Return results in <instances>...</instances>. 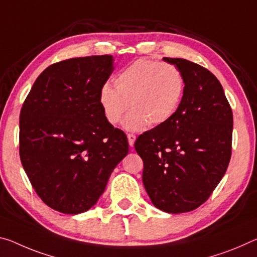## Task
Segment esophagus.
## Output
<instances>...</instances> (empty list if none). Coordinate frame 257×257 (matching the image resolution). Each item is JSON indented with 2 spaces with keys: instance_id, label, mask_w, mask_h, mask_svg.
I'll return each mask as SVG.
<instances>
[{
  "instance_id": "obj_1",
  "label": "esophagus",
  "mask_w": 257,
  "mask_h": 257,
  "mask_svg": "<svg viewBox=\"0 0 257 257\" xmlns=\"http://www.w3.org/2000/svg\"><path fill=\"white\" fill-rule=\"evenodd\" d=\"M128 137V143L130 146H134V144H135V141H136V136L133 135V134H128L127 135Z\"/></svg>"
}]
</instances>
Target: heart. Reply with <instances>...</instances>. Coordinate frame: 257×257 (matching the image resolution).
<instances>
[{
    "label": "heart",
    "mask_w": 257,
    "mask_h": 257,
    "mask_svg": "<svg viewBox=\"0 0 257 257\" xmlns=\"http://www.w3.org/2000/svg\"><path fill=\"white\" fill-rule=\"evenodd\" d=\"M114 89L101 87L98 101L111 124H117L130 108L124 128L130 132L160 125L172 119L184 93V79L173 64L138 59L114 77Z\"/></svg>",
    "instance_id": "1"
}]
</instances>
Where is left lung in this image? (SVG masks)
Segmentation results:
<instances>
[{
    "label": "left lung",
    "instance_id": "1",
    "mask_svg": "<svg viewBox=\"0 0 257 257\" xmlns=\"http://www.w3.org/2000/svg\"><path fill=\"white\" fill-rule=\"evenodd\" d=\"M181 71L184 93L172 119L137 138L143 184L158 209L191 211L213 193L231 158L233 115L219 81L200 65L164 58Z\"/></svg>",
    "mask_w": 257,
    "mask_h": 257
}]
</instances>
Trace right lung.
Wrapping results in <instances>:
<instances>
[{
    "label": "right lung",
    "instance_id": "1",
    "mask_svg": "<svg viewBox=\"0 0 257 257\" xmlns=\"http://www.w3.org/2000/svg\"><path fill=\"white\" fill-rule=\"evenodd\" d=\"M113 62L104 55L51 65L20 111L24 170L43 202L60 213L81 214L95 206L128 154L127 136L105 119L98 101Z\"/></svg>",
    "mask_w": 257,
    "mask_h": 257
}]
</instances>
